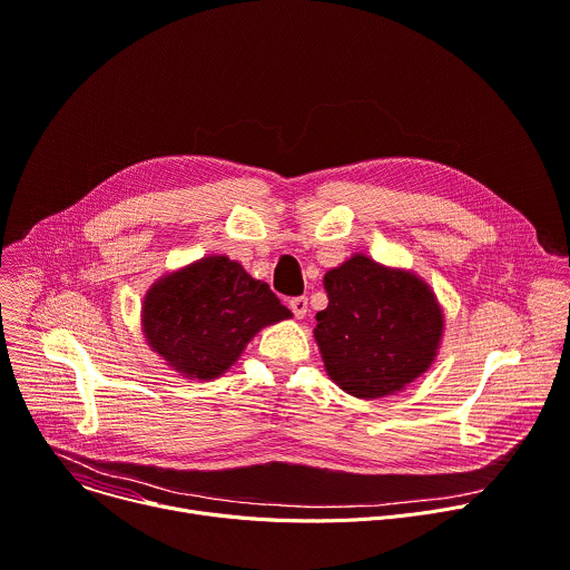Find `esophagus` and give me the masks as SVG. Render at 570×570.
Segmentation results:
<instances>
[{
  "label": "esophagus",
  "mask_w": 570,
  "mask_h": 570,
  "mask_svg": "<svg viewBox=\"0 0 570 570\" xmlns=\"http://www.w3.org/2000/svg\"><path fill=\"white\" fill-rule=\"evenodd\" d=\"M288 306H291V312L295 314V318H304L306 312H308V299L304 295H299V297H293L288 302Z\"/></svg>",
  "instance_id": "1"
}]
</instances>
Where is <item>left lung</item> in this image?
I'll return each mask as SVG.
<instances>
[{
    "label": "left lung",
    "instance_id": "left-lung-1",
    "mask_svg": "<svg viewBox=\"0 0 570 570\" xmlns=\"http://www.w3.org/2000/svg\"><path fill=\"white\" fill-rule=\"evenodd\" d=\"M323 286L330 304L316 314L314 338L338 389L377 400L430 371L445 316L423 277L352 254L325 273Z\"/></svg>",
    "mask_w": 570,
    "mask_h": 570
}]
</instances>
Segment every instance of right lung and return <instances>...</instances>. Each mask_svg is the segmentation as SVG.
<instances>
[{"mask_svg":"<svg viewBox=\"0 0 570 570\" xmlns=\"http://www.w3.org/2000/svg\"><path fill=\"white\" fill-rule=\"evenodd\" d=\"M293 314L262 279L225 254H209L154 282L140 306L142 336L186 380L227 373L247 343Z\"/></svg>","mask_w":570,"mask_h":570,"instance_id":"1","label":"right lung"}]
</instances>
